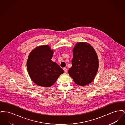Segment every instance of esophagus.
<instances>
[{
	"instance_id": "34e87169",
	"label": "esophagus",
	"mask_w": 125,
	"mask_h": 125,
	"mask_svg": "<svg viewBox=\"0 0 125 125\" xmlns=\"http://www.w3.org/2000/svg\"><path fill=\"white\" fill-rule=\"evenodd\" d=\"M63 69H64V71H65V73H67V69L66 68H63Z\"/></svg>"
}]
</instances>
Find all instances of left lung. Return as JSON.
<instances>
[{"label": "left lung", "mask_w": 125, "mask_h": 125, "mask_svg": "<svg viewBox=\"0 0 125 125\" xmlns=\"http://www.w3.org/2000/svg\"><path fill=\"white\" fill-rule=\"evenodd\" d=\"M71 67L68 73L78 85L84 86L91 83L98 69V59L95 49L86 42L77 43L73 49Z\"/></svg>", "instance_id": "obj_1"}]
</instances>
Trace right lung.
Returning <instances> with one entry per match:
<instances>
[{"mask_svg":"<svg viewBox=\"0 0 125 125\" xmlns=\"http://www.w3.org/2000/svg\"><path fill=\"white\" fill-rule=\"evenodd\" d=\"M54 51L48 45L39 46L30 53L27 61L31 79L36 85L49 88L52 86L64 71L51 59Z\"/></svg>","mask_w":125,"mask_h":125,"instance_id":"1","label":"right lung"}]
</instances>
